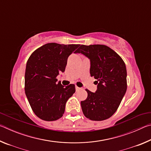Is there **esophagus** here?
<instances>
[{
	"label": "esophagus",
	"instance_id": "1",
	"mask_svg": "<svg viewBox=\"0 0 151 151\" xmlns=\"http://www.w3.org/2000/svg\"><path fill=\"white\" fill-rule=\"evenodd\" d=\"M75 88H76V91H78L81 90V88L78 87V86H75Z\"/></svg>",
	"mask_w": 151,
	"mask_h": 151
}]
</instances>
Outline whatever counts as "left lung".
I'll return each instance as SVG.
<instances>
[{
	"label": "left lung",
	"instance_id": "left-lung-1",
	"mask_svg": "<svg viewBox=\"0 0 151 151\" xmlns=\"http://www.w3.org/2000/svg\"><path fill=\"white\" fill-rule=\"evenodd\" d=\"M78 53L91 60L90 73L97 84V90L81 102L83 112L91 121H104L113 115L127 91V68L122 58L103 45H81Z\"/></svg>",
	"mask_w": 151,
	"mask_h": 151
}]
</instances>
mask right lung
I'll list each match as a JSON object with an SVG mask.
<instances>
[{"mask_svg":"<svg viewBox=\"0 0 151 151\" xmlns=\"http://www.w3.org/2000/svg\"><path fill=\"white\" fill-rule=\"evenodd\" d=\"M80 45L51 42L38 48L28 59L24 76L25 94L34 113L46 121L63 116L68 99L75 93L73 84L65 86L57 83L64 72L68 57L76 53Z\"/></svg>","mask_w":151,"mask_h":151,"instance_id":"add662e5","label":"right lung"}]
</instances>
